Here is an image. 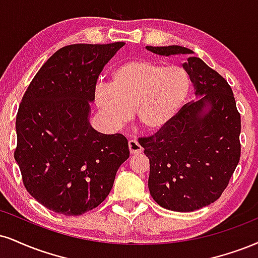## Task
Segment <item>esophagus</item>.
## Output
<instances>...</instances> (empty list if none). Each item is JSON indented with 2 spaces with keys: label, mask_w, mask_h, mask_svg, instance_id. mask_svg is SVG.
<instances>
[{
  "label": "esophagus",
  "mask_w": 258,
  "mask_h": 258,
  "mask_svg": "<svg viewBox=\"0 0 258 258\" xmlns=\"http://www.w3.org/2000/svg\"><path fill=\"white\" fill-rule=\"evenodd\" d=\"M128 149H130V153H131V155H139L143 153L142 145L139 144L137 141H133V139L128 142Z\"/></svg>",
  "instance_id": "obj_1"
}]
</instances>
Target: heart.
<instances>
[{
	"instance_id": "obj_1",
	"label": "heart",
	"mask_w": 258,
	"mask_h": 258,
	"mask_svg": "<svg viewBox=\"0 0 258 258\" xmlns=\"http://www.w3.org/2000/svg\"><path fill=\"white\" fill-rule=\"evenodd\" d=\"M191 84L182 66L133 58L113 71L110 85H96L95 102L110 122H125L135 110L143 128L157 132L180 113L190 96Z\"/></svg>"
}]
</instances>
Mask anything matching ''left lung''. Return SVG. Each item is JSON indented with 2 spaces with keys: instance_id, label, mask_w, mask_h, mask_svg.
<instances>
[{
  "instance_id": "left-lung-1",
  "label": "left lung",
  "mask_w": 258,
  "mask_h": 258,
  "mask_svg": "<svg viewBox=\"0 0 258 258\" xmlns=\"http://www.w3.org/2000/svg\"><path fill=\"white\" fill-rule=\"evenodd\" d=\"M147 49L162 56L186 55L182 67L198 97L168 126L139 139L150 161L149 191L164 209L195 212L219 200L227 187L240 159V114L228 83L190 49Z\"/></svg>"
}]
</instances>
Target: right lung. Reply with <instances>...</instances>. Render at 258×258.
Wrapping results in <instances>:
<instances>
[{
  "mask_svg": "<svg viewBox=\"0 0 258 258\" xmlns=\"http://www.w3.org/2000/svg\"><path fill=\"white\" fill-rule=\"evenodd\" d=\"M123 45L63 46L21 99L14 159L27 192L52 212L74 216L98 207L130 157L122 135L99 133L89 121L98 76Z\"/></svg>",
  "mask_w": 258,
  "mask_h": 258,
  "instance_id": "add662e5",
  "label": "right lung"
}]
</instances>
